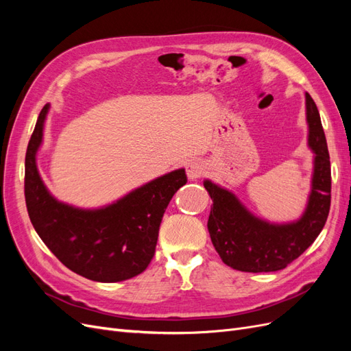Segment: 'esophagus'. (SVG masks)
Returning a JSON list of instances; mask_svg holds the SVG:
<instances>
[{"label": "esophagus", "instance_id": "34e87169", "mask_svg": "<svg viewBox=\"0 0 351 351\" xmlns=\"http://www.w3.org/2000/svg\"><path fill=\"white\" fill-rule=\"evenodd\" d=\"M205 168L206 167H205V164H204V161H202V159H197V158L192 159V161L187 164V176H189V178H192V180L199 178L202 174L205 173Z\"/></svg>", "mask_w": 351, "mask_h": 351}]
</instances>
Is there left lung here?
Instances as JSON below:
<instances>
[{"instance_id":"8db88e82","label":"left lung","mask_w":351,"mask_h":351,"mask_svg":"<svg viewBox=\"0 0 351 351\" xmlns=\"http://www.w3.org/2000/svg\"><path fill=\"white\" fill-rule=\"evenodd\" d=\"M306 98L307 145L313 152L312 189L303 215L285 224L265 221L240 199L210 180L204 186L212 199L208 231L222 262L243 272L284 269L311 246L322 231L331 206V162L319 111L309 93Z\"/></svg>"}]
</instances>
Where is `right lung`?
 Wrapping results in <instances>:
<instances>
[{"mask_svg": "<svg viewBox=\"0 0 351 351\" xmlns=\"http://www.w3.org/2000/svg\"><path fill=\"white\" fill-rule=\"evenodd\" d=\"M49 104L42 108L27 145L25 197L29 218L48 249L69 269L99 282H119L142 274L154 258L159 226L177 190L187 183L184 168L158 177L97 209L57 200L38 171Z\"/></svg>", "mask_w": 351, "mask_h": 351, "instance_id": "obj_1", "label": "right lung"}]
</instances>
